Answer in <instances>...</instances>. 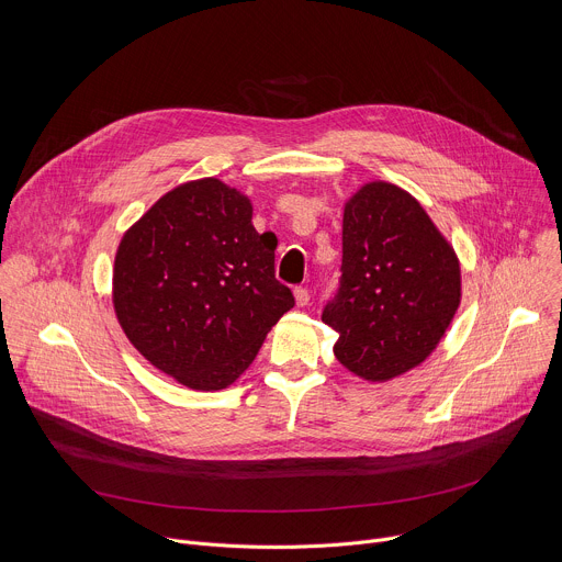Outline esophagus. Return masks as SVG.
Here are the masks:
<instances>
[{"mask_svg":"<svg viewBox=\"0 0 562 562\" xmlns=\"http://www.w3.org/2000/svg\"><path fill=\"white\" fill-rule=\"evenodd\" d=\"M293 295H295V304H297V306H306V304H308V297H311V295H308V289H306V286H297V289L293 291Z\"/></svg>","mask_w":562,"mask_h":562,"instance_id":"34e87169","label":"esophagus"}]
</instances>
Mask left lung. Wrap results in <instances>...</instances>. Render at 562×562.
Instances as JSON below:
<instances>
[{"label": "left lung", "mask_w": 562, "mask_h": 562, "mask_svg": "<svg viewBox=\"0 0 562 562\" xmlns=\"http://www.w3.org/2000/svg\"><path fill=\"white\" fill-rule=\"evenodd\" d=\"M340 289L323 311L351 373L386 382L425 362L460 306V262L423 204L369 182L345 204Z\"/></svg>", "instance_id": "8db88e82"}]
</instances>
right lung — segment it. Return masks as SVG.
Segmentation results:
<instances>
[{
    "label": "right lung",
    "instance_id": "1",
    "mask_svg": "<svg viewBox=\"0 0 562 562\" xmlns=\"http://www.w3.org/2000/svg\"><path fill=\"white\" fill-rule=\"evenodd\" d=\"M251 200L217 178L159 198L122 237L113 306L131 345L198 391L233 384L293 308L276 280L273 233H258Z\"/></svg>",
    "mask_w": 562,
    "mask_h": 562
}]
</instances>
